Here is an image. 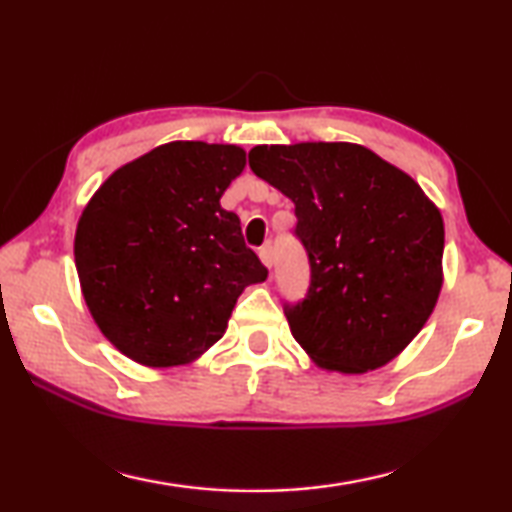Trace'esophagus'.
<instances>
[{
    "label": "esophagus",
    "mask_w": 512,
    "mask_h": 512,
    "mask_svg": "<svg viewBox=\"0 0 512 512\" xmlns=\"http://www.w3.org/2000/svg\"><path fill=\"white\" fill-rule=\"evenodd\" d=\"M259 259H262V262H264L268 268L273 266V262H275V248H273L271 241H268V244H264L262 248H259Z\"/></svg>",
    "instance_id": "obj_1"
}]
</instances>
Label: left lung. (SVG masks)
Instances as JSON below:
<instances>
[{"instance_id": "obj_1", "label": "left lung", "mask_w": 512, "mask_h": 512, "mask_svg": "<svg viewBox=\"0 0 512 512\" xmlns=\"http://www.w3.org/2000/svg\"><path fill=\"white\" fill-rule=\"evenodd\" d=\"M255 176L296 205L309 289L284 302L318 366L366 372L409 345L443 287V216L420 185L359 144L255 146Z\"/></svg>"}]
</instances>
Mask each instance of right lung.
<instances>
[{
    "label": "right lung",
    "mask_w": 512,
    "mask_h": 512,
    "mask_svg": "<svg viewBox=\"0 0 512 512\" xmlns=\"http://www.w3.org/2000/svg\"><path fill=\"white\" fill-rule=\"evenodd\" d=\"M246 167L232 144L171 142L117 169L83 210L74 257L106 339L137 363H187L221 339L268 268L221 196Z\"/></svg>",
    "instance_id": "right-lung-1"
}]
</instances>
